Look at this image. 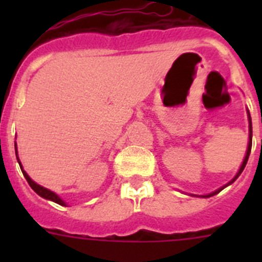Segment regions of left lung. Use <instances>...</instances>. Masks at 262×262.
<instances>
[{"instance_id":"left-lung-1","label":"left lung","mask_w":262,"mask_h":262,"mask_svg":"<svg viewBox=\"0 0 262 262\" xmlns=\"http://www.w3.org/2000/svg\"><path fill=\"white\" fill-rule=\"evenodd\" d=\"M247 114H248V123H249V140H248V147H247V154H245L244 160H243L242 165H240L239 170H237V173H236V174H235V177H233L230 182H227L226 185H223V186H222V187H219V189H216V190H215V191H212V193L205 194V195H195V194H190L191 196H201V198H210V196L215 195V194L221 193V191L223 190L224 187L230 186L231 184H233V182L236 181V178H237L240 174H242V172H243V170H244L245 165H247V161H248V157H249V155H251V148H252V119H251V114H249V110H247Z\"/></svg>"}]
</instances>
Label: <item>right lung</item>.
I'll return each mask as SVG.
<instances>
[{
    "instance_id": "obj_1",
    "label": "right lung",
    "mask_w": 262,
    "mask_h": 262,
    "mask_svg": "<svg viewBox=\"0 0 262 262\" xmlns=\"http://www.w3.org/2000/svg\"><path fill=\"white\" fill-rule=\"evenodd\" d=\"M15 155H17V160H18V164H19V166H20V170H22L23 176H25V178H26V180H27V182H29V185H30V186H31V189H32V190L35 191V193L38 194V195H40L41 198H45V200L52 201V202L57 203V205L67 206V203L64 202V201H62L61 198H60V196L57 195L56 193H53V191H51L50 189H47V187H43V186H41V185L36 184L35 181H32V180H31V177H30V176L27 174V173L25 172V170H23V166H22V164H20V160H19V157H18V151H17V143H15Z\"/></svg>"
}]
</instances>
